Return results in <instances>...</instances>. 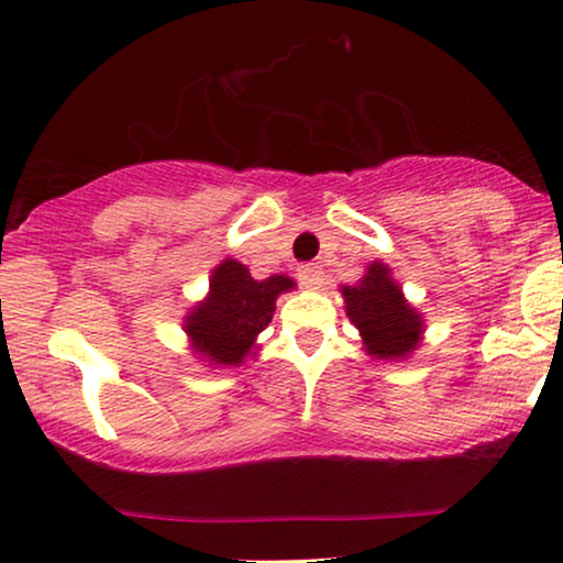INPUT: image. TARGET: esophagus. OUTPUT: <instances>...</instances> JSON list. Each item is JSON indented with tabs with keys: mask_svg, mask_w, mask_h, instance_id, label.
Returning <instances> with one entry per match:
<instances>
[{
	"mask_svg": "<svg viewBox=\"0 0 563 563\" xmlns=\"http://www.w3.org/2000/svg\"><path fill=\"white\" fill-rule=\"evenodd\" d=\"M297 276H299V282H302L305 287H310V289H320L322 282H325V272H322L318 264L299 266V274Z\"/></svg>",
	"mask_w": 563,
	"mask_h": 563,
	"instance_id": "1",
	"label": "esophagus"
}]
</instances>
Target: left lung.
Returning <instances> with one entry per match:
<instances>
[{
    "label": "left lung",
    "instance_id": "1",
    "mask_svg": "<svg viewBox=\"0 0 563 563\" xmlns=\"http://www.w3.org/2000/svg\"><path fill=\"white\" fill-rule=\"evenodd\" d=\"M345 314L364 338L368 356L397 361L407 358L422 341V318L407 305L402 287L391 279L382 261L368 264L364 279L343 287Z\"/></svg>",
    "mask_w": 563,
    "mask_h": 563
}]
</instances>
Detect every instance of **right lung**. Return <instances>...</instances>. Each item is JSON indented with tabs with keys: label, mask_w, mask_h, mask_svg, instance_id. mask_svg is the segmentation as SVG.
Listing matches in <instances>:
<instances>
[{
	"label": "right lung",
	"mask_w": 563,
	"mask_h": 563,
	"mask_svg": "<svg viewBox=\"0 0 563 563\" xmlns=\"http://www.w3.org/2000/svg\"><path fill=\"white\" fill-rule=\"evenodd\" d=\"M295 282L274 274L256 282L241 261L225 258L212 272L210 295L184 320L191 349L214 366H241L261 330L272 322L276 297Z\"/></svg>",
	"instance_id": "obj_1"
}]
</instances>
